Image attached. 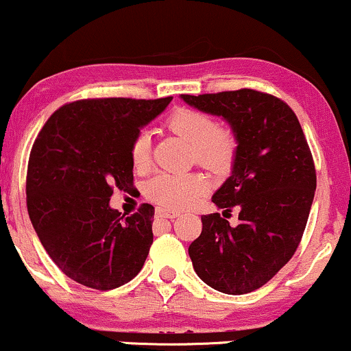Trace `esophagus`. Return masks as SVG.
I'll return each instance as SVG.
<instances>
[{"label":"esophagus","mask_w":351,"mask_h":351,"mask_svg":"<svg viewBox=\"0 0 351 351\" xmlns=\"http://www.w3.org/2000/svg\"><path fill=\"white\" fill-rule=\"evenodd\" d=\"M179 216L177 211H171V210H162V208H158L156 210V218H169V219H174Z\"/></svg>","instance_id":"34e87169"}]
</instances>
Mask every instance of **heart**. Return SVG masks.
Here are the masks:
<instances>
[{
	"label": "heart",
	"mask_w": 351,
	"mask_h": 351,
	"mask_svg": "<svg viewBox=\"0 0 351 351\" xmlns=\"http://www.w3.org/2000/svg\"><path fill=\"white\" fill-rule=\"evenodd\" d=\"M166 128L192 146L193 159L213 172L228 171L237 154V138L231 128L216 127L210 115L179 107L167 115ZM151 140L146 132H140L130 145V159L135 169L148 167ZM206 190V180L198 174H172L161 172L149 180L146 195L156 205L169 210L192 206Z\"/></svg>",
	"instance_id": "1"
}]
</instances>
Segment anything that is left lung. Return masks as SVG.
I'll return each instance as SVG.
<instances>
[{
	"label": "left lung",
	"instance_id": "8db88e82",
	"mask_svg": "<svg viewBox=\"0 0 351 351\" xmlns=\"http://www.w3.org/2000/svg\"><path fill=\"white\" fill-rule=\"evenodd\" d=\"M189 106L221 115L237 138L232 174L213 195L219 213L202 216L189 255L197 275L226 295H245L270 281L300 245L315 192L308 140L291 107L255 89L189 96Z\"/></svg>",
	"mask_w": 351,
	"mask_h": 351
}]
</instances>
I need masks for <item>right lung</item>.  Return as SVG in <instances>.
<instances>
[{
  "mask_svg": "<svg viewBox=\"0 0 351 351\" xmlns=\"http://www.w3.org/2000/svg\"><path fill=\"white\" fill-rule=\"evenodd\" d=\"M172 97L81 99L47 120L27 164V211L43 249L64 275L114 289L135 278L153 244L154 206L132 216L109 206L133 185L130 145Z\"/></svg>",
  "mask_w": 351,
  "mask_h": 351,
  "instance_id": "1",
  "label": "right lung"
}]
</instances>
